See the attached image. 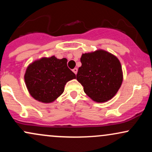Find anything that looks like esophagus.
I'll return each mask as SVG.
<instances>
[{"mask_svg": "<svg viewBox=\"0 0 152 152\" xmlns=\"http://www.w3.org/2000/svg\"><path fill=\"white\" fill-rule=\"evenodd\" d=\"M72 71L75 74H77V72H78V69H77V68H74V69H73Z\"/></svg>", "mask_w": 152, "mask_h": 152, "instance_id": "34e87169", "label": "esophagus"}]
</instances>
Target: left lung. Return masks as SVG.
<instances>
[{"label": "left lung", "instance_id": "left-lung-1", "mask_svg": "<svg viewBox=\"0 0 152 152\" xmlns=\"http://www.w3.org/2000/svg\"><path fill=\"white\" fill-rule=\"evenodd\" d=\"M81 62L76 79L86 95L98 103L112 99L123 81L121 65L117 57L99 49L82 54Z\"/></svg>", "mask_w": 152, "mask_h": 152}]
</instances>
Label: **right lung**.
Masks as SVG:
<instances>
[{
	"label": "right lung",
	"mask_w": 152,
	"mask_h": 152,
	"mask_svg": "<svg viewBox=\"0 0 152 152\" xmlns=\"http://www.w3.org/2000/svg\"><path fill=\"white\" fill-rule=\"evenodd\" d=\"M76 75L67 66V59L50 56L34 61L24 75L26 86L33 98L42 103L53 102L64 91L68 81Z\"/></svg>",
	"instance_id": "1"
}]
</instances>
